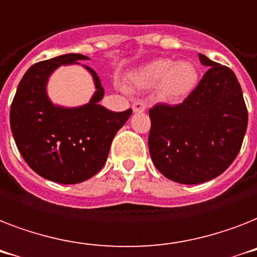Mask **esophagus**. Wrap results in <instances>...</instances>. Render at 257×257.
<instances>
[{"mask_svg": "<svg viewBox=\"0 0 257 257\" xmlns=\"http://www.w3.org/2000/svg\"><path fill=\"white\" fill-rule=\"evenodd\" d=\"M147 107V104L143 102V100H135L133 103V111L134 112H143Z\"/></svg>", "mask_w": 257, "mask_h": 257, "instance_id": "esophagus-1", "label": "esophagus"}]
</instances>
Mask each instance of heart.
<instances>
[{"mask_svg": "<svg viewBox=\"0 0 257 257\" xmlns=\"http://www.w3.org/2000/svg\"><path fill=\"white\" fill-rule=\"evenodd\" d=\"M198 69L191 62H174L159 58L138 67L130 74V81L137 87L150 89L157 86L163 99L180 100L190 95L198 85Z\"/></svg>", "mask_w": 257, "mask_h": 257, "instance_id": "obj_1", "label": "heart"}]
</instances>
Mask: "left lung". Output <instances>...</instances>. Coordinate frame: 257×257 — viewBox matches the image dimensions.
<instances>
[{"label":"left lung","mask_w":257,"mask_h":257,"mask_svg":"<svg viewBox=\"0 0 257 257\" xmlns=\"http://www.w3.org/2000/svg\"><path fill=\"white\" fill-rule=\"evenodd\" d=\"M208 70L186 99L150 108L149 149L155 167L182 184L216 178L237 157L247 131L248 111L233 71L206 55Z\"/></svg>","instance_id":"1"}]
</instances>
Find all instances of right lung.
Here are the masks:
<instances>
[{
  "instance_id": "1",
  "label": "right lung",
  "mask_w": 257,
  "mask_h": 257,
  "mask_svg": "<svg viewBox=\"0 0 257 257\" xmlns=\"http://www.w3.org/2000/svg\"><path fill=\"white\" fill-rule=\"evenodd\" d=\"M82 59L89 58L65 54L34 63L10 106V128L25 162L38 175L62 184L85 182L103 167L112 139L133 112H112L98 104L104 90L87 66L96 89L89 103L74 108L51 103L46 94L50 74Z\"/></svg>"
}]
</instances>
